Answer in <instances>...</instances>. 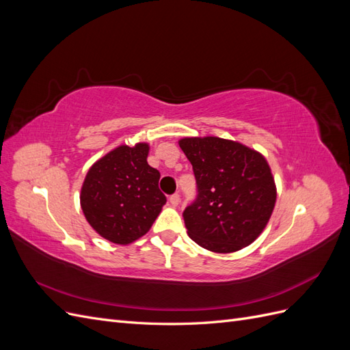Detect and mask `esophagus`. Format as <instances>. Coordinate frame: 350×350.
I'll return each instance as SVG.
<instances>
[{
    "label": "esophagus",
    "instance_id": "1",
    "mask_svg": "<svg viewBox=\"0 0 350 350\" xmlns=\"http://www.w3.org/2000/svg\"><path fill=\"white\" fill-rule=\"evenodd\" d=\"M169 203H171V206H178L179 204V194L178 193H175V194H172L171 197H169Z\"/></svg>",
    "mask_w": 350,
    "mask_h": 350
}]
</instances>
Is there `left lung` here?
Instances as JSON below:
<instances>
[{
    "label": "left lung",
    "instance_id": "8db88e82",
    "mask_svg": "<svg viewBox=\"0 0 350 350\" xmlns=\"http://www.w3.org/2000/svg\"><path fill=\"white\" fill-rule=\"evenodd\" d=\"M196 198L184 210L188 237L215 252H234L266 228L276 203L270 167L260 153L219 137L184 139Z\"/></svg>",
    "mask_w": 350,
    "mask_h": 350
}]
</instances>
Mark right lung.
Instances as JSON below:
<instances>
[{
	"mask_svg": "<svg viewBox=\"0 0 350 350\" xmlns=\"http://www.w3.org/2000/svg\"><path fill=\"white\" fill-rule=\"evenodd\" d=\"M149 146H120L94 163L81 188L90 226L113 243H130L150 229L166 203L157 169L147 163Z\"/></svg>",
	"mask_w": 350,
	"mask_h": 350,
	"instance_id": "1",
	"label": "right lung"
}]
</instances>
